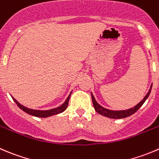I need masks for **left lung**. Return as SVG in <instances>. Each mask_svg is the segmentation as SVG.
<instances>
[{"label":"left lung","mask_w":159,"mask_h":159,"mask_svg":"<svg viewBox=\"0 0 159 159\" xmlns=\"http://www.w3.org/2000/svg\"><path fill=\"white\" fill-rule=\"evenodd\" d=\"M152 84H151L150 89L148 90V92L146 94L145 96L144 97V98H143V99L141 100L138 104H137L136 106H134L133 108L126 109V110H112V109H106V108L103 107V106H102L101 105H99L98 102H97V101L95 100L92 92H91V95H92V102H93V106H94V108H95V110L96 111L98 114H100V115L102 116H104L109 117V118H112V119H123V118H126V117H128L130 116L133 115L134 112H136L137 111L140 109V107L144 104V102H145L146 100H147V98H148L149 95H150L151 93V91H152Z\"/></svg>","instance_id":"left-lung-1"}]
</instances>
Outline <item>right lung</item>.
<instances>
[{
	"label": "right lung",
	"instance_id": "right-lung-1",
	"mask_svg": "<svg viewBox=\"0 0 159 159\" xmlns=\"http://www.w3.org/2000/svg\"><path fill=\"white\" fill-rule=\"evenodd\" d=\"M72 92H70V93L69 94V95L67 96V98H66L65 102L63 103L62 105H61L58 107L54 108V109H47V110H39V109H29V108L25 107L23 105L20 104L13 96L12 97L13 100L15 101V102L18 105V107L21 109V110L24 111L26 113L29 114V115H32L33 116H36V117H41V118H47V117H50L52 116L57 115V114H59L63 112L64 111L66 110V109L67 108V106H68V102L69 99H70V96L71 95Z\"/></svg>",
	"mask_w": 159,
	"mask_h": 159
}]
</instances>
